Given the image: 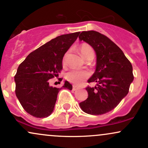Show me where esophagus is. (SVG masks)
<instances>
[{"instance_id": "esophagus-1", "label": "esophagus", "mask_w": 148, "mask_h": 148, "mask_svg": "<svg viewBox=\"0 0 148 148\" xmlns=\"http://www.w3.org/2000/svg\"><path fill=\"white\" fill-rule=\"evenodd\" d=\"M77 89H79V88H78L76 86H74H74H73V87H72V90H73L75 91V90H77Z\"/></svg>"}]
</instances>
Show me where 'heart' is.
I'll return each mask as SVG.
<instances>
[{
  "label": "heart",
  "mask_w": 148,
  "mask_h": 148,
  "mask_svg": "<svg viewBox=\"0 0 148 148\" xmlns=\"http://www.w3.org/2000/svg\"><path fill=\"white\" fill-rule=\"evenodd\" d=\"M79 51L80 53L85 59H87L90 56H94V52L92 48L89 45L86 43L82 44L79 46ZM89 76V73L86 71H79L72 70L66 74V79L69 82L73 83L74 84H80L85 79H86Z\"/></svg>",
  "instance_id": "b5f03b06"
}]
</instances>
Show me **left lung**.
<instances>
[{
    "instance_id": "8db88e82",
    "label": "left lung",
    "mask_w": 148,
    "mask_h": 148,
    "mask_svg": "<svg viewBox=\"0 0 148 148\" xmlns=\"http://www.w3.org/2000/svg\"><path fill=\"white\" fill-rule=\"evenodd\" d=\"M80 41H84L96 53L95 72L88 82H96L95 88L87 87V99L79 103L83 111L90 115H102L118 105L129 92L134 80L130 60L108 37L94 30L83 31Z\"/></svg>"
}]
</instances>
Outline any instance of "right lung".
<instances>
[{"mask_svg":"<svg viewBox=\"0 0 148 148\" xmlns=\"http://www.w3.org/2000/svg\"><path fill=\"white\" fill-rule=\"evenodd\" d=\"M79 33L65 34L53 39L30 53L19 64L14 76L15 93L30 115L40 118L49 116L53 111L59 91L62 88L72 90L68 81L58 88L50 86L49 79L58 76L64 53Z\"/></svg>","mask_w":148,"mask_h":148,"instance_id":"right-lung-1","label":"right lung"}]
</instances>
